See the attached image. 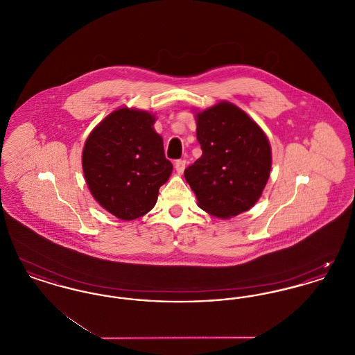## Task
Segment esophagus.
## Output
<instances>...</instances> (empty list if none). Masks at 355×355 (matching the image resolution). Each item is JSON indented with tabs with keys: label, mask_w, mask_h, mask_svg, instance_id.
Masks as SVG:
<instances>
[{
	"label": "esophagus",
	"mask_w": 355,
	"mask_h": 355,
	"mask_svg": "<svg viewBox=\"0 0 355 355\" xmlns=\"http://www.w3.org/2000/svg\"><path fill=\"white\" fill-rule=\"evenodd\" d=\"M186 161L185 159H178L175 164H174V168L177 170L178 174H182L184 170H185Z\"/></svg>",
	"instance_id": "34e87169"
}]
</instances>
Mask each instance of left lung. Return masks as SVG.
<instances>
[{
	"label": "left lung",
	"mask_w": 355,
	"mask_h": 355,
	"mask_svg": "<svg viewBox=\"0 0 355 355\" xmlns=\"http://www.w3.org/2000/svg\"><path fill=\"white\" fill-rule=\"evenodd\" d=\"M196 121L202 155L185 170V178L198 206L223 220L250 210L270 177L268 137L232 102L197 112Z\"/></svg>",
	"instance_id": "1"
}]
</instances>
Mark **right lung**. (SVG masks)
Returning a JSON list of instances; mask_svg holds the SVG:
<instances>
[{"label": "right lung", "mask_w": 355, "mask_h": 355, "mask_svg": "<svg viewBox=\"0 0 355 355\" xmlns=\"http://www.w3.org/2000/svg\"><path fill=\"white\" fill-rule=\"evenodd\" d=\"M154 122L152 113L125 106L106 116L86 138V185L94 200L119 220L149 213L173 171Z\"/></svg>", "instance_id": "right-lung-1"}]
</instances>
